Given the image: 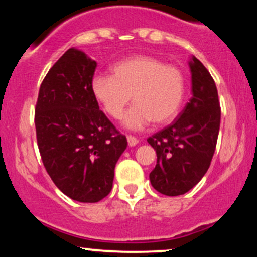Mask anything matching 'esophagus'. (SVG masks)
Wrapping results in <instances>:
<instances>
[{"mask_svg": "<svg viewBox=\"0 0 257 257\" xmlns=\"http://www.w3.org/2000/svg\"><path fill=\"white\" fill-rule=\"evenodd\" d=\"M127 143L130 147H135L138 144V140L136 137H134V136H127Z\"/></svg>", "mask_w": 257, "mask_h": 257, "instance_id": "obj_1", "label": "esophagus"}]
</instances>
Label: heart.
<instances>
[{
	"label": "heart",
	"mask_w": 257,
	"mask_h": 257,
	"mask_svg": "<svg viewBox=\"0 0 257 257\" xmlns=\"http://www.w3.org/2000/svg\"><path fill=\"white\" fill-rule=\"evenodd\" d=\"M91 91L108 115L119 119L128 102L135 104L122 117L128 130H142L150 122L166 123L177 116L185 96V77L179 67L154 56L137 55L116 62L111 75L98 74Z\"/></svg>",
	"instance_id": "1"
}]
</instances>
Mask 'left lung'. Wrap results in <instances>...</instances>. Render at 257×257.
<instances>
[{
  "label": "left lung",
  "instance_id": "1",
  "mask_svg": "<svg viewBox=\"0 0 257 257\" xmlns=\"http://www.w3.org/2000/svg\"><path fill=\"white\" fill-rule=\"evenodd\" d=\"M192 97L176 121L148 138L156 150L153 188L166 196L190 191L207 173L220 128L218 90L212 75L197 57L189 61Z\"/></svg>",
  "mask_w": 257,
  "mask_h": 257
}]
</instances>
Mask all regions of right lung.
Returning <instances> with one entry per match:
<instances>
[{
  "label": "right lung",
  "instance_id": "add662e5",
  "mask_svg": "<svg viewBox=\"0 0 257 257\" xmlns=\"http://www.w3.org/2000/svg\"><path fill=\"white\" fill-rule=\"evenodd\" d=\"M96 66L84 51L68 49L45 75L35 110L45 170L60 191L83 203L109 194L114 168L127 147L92 95Z\"/></svg>",
  "mask_w": 257,
  "mask_h": 257
}]
</instances>
